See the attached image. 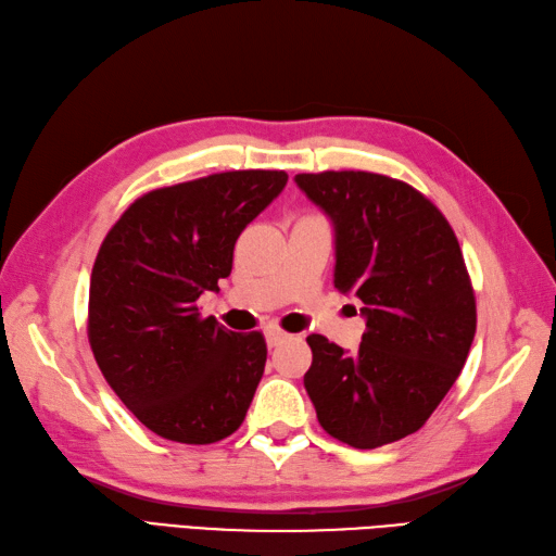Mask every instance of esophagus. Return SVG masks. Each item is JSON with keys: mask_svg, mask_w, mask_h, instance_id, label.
I'll list each match as a JSON object with an SVG mask.
<instances>
[{"mask_svg": "<svg viewBox=\"0 0 556 556\" xmlns=\"http://www.w3.org/2000/svg\"><path fill=\"white\" fill-rule=\"evenodd\" d=\"M265 339H267V345H269V348H275V345L287 341L289 333L283 331V329H279L277 325H269V327L265 329Z\"/></svg>", "mask_w": 556, "mask_h": 556, "instance_id": "esophagus-1", "label": "esophagus"}]
</instances>
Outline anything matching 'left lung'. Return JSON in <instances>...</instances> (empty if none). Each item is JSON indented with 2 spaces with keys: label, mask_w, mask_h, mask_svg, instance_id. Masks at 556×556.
Instances as JSON below:
<instances>
[{
  "label": "left lung",
  "mask_w": 556,
  "mask_h": 556,
  "mask_svg": "<svg viewBox=\"0 0 556 556\" xmlns=\"http://www.w3.org/2000/svg\"><path fill=\"white\" fill-rule=\"evenodd\" d=\"M333 223V287L367 319L357 353L309 333L305 391L337 441L371 450L419 431L453 389L476 333V299L445 215L400 179L295 175Z\"/></svg>",
  "instance_id": "obj_1"
}]
</instances>
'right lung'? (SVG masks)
<instances>
[{
    "instance_id": "obj_1",
    "label": "right lung",
    "mask_w": 556,
    "mask_h": 556,
    "mask_svg": "<svg viewBox=\"0 0 556 556\" xmlns=\"http://www.w3.org/2000/svg\"><path fill=\"white\" fill-rule=\"evenodd\" d=\"M283 170H231L139 197L103 239L87 337L132 415L161 438L208 445L235 433L265 371L261 331L235 333L197 301L229 277L235 243L287 187Z\"/></svg>"
}]
</instances>
